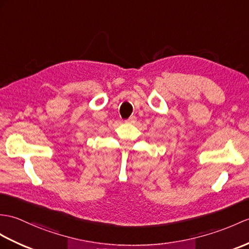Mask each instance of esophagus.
<instances>
[{
  "label": "esophagus",
  "mask_w": 249,
  "mask_h": 249,
  "mask_svg": "<svg viewBox=\"0 0 249 249\" xmlns=\"http://www.w3.org/2000/svg\"><path fill=\"white\" fill-rule=\"evenodd\" d=\"M136 121H137V118H136V117H130L128 120L126 121V122H127V123H135Z\"/></svg>",
  "instance_id": "1"
}]
</instances>
